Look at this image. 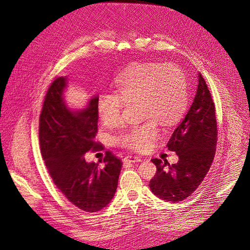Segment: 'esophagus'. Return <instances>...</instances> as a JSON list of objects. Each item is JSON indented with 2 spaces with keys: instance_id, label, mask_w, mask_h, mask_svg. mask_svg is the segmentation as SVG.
Masks as SVG:
<instances>
[{
  "instance_id": "34e87169",
  "label": "esophagus",
  "mask_w": 250,
  "mask_h": 250,
  "mask_svg": "<svg viewBox=\"0 0 250 250\" xmlns=\"http://www.w3.org/2000/svg\"><path fill=\"white\" fill-rule=\"evenodd\" d=\"M142 159L140 157H134V156H128L124 159V164H128V163H136V162H141Z\"/></svg>"
}]
</instances>
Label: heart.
I'll return each mask as SVG.
<instances>
[{"label": "heart", "mask_w": 250, "mask_h": 250, "mask_svg": "<svg viewBox=\"0 0 250 250\" xmlns=\"http://www.w3.org/2000/svg\"><path fill=\"white\" fill-rule=\"evenodd\" d=\"M114 84L117 94L102 92L96 102L99 116L108 126L120 123L124 103L138 101L141 118L155 119L162 125H173L186 110V77L175 65L136 63L118 75ZM151 119L128 128L118 137V143L133 150H146L158 136L157 125Z\"/></svg>", "instance_id": "heart-1"}]
</instances>
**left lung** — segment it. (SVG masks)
<instances>
[{
  "instance_id": "1",
  "label": "left lung",
  "mask_w": 250,
  "mask_h": 250,
  "mask_svg": "<svg viewBox=\"0 0 250 250\" xmlns=\"http://www.w3.org/2000/svg\"><path fill=\"white\" fill-rule=\"evenodd\" d=\"M215 104L205 79L198 74L194 100L183 122L167 143L169 150L179 156L178 163L152 159L157 172L149 182L156 196L179 203L194 192L204 181L215 157L217 144Z\"/></svg>"
}]
</instances>
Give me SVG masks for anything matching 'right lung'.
<instances>
[{
    "label": "right lung",
    "instance_id": "right-lung-1",
    "mask_svg": "<svg viewBox=\"0 0 250 250\" xmlns=\"http://www.w3.org/2000/svg\"><path fill=\"white\" fill-rule=\"evenodd\" d=\"M67 78L55 80L46 92L39 117V144L51 178L65 197L85 212L108 206L116 192L122 161L106 151L104 167L88 163L84 155L104 146L98 133V95L84 109H71L64 100Z\"/></svg>",
    "mask_w": 250,
    "mask_h": 250
}]
</instances>
